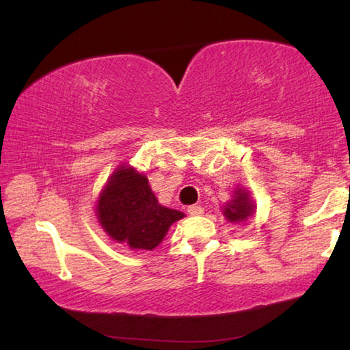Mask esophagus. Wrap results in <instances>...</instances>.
I'll list each match as a JSON object with an SVG mask.
<instances>
[{"instance_id":"obj_1","label":"esophagus","mask_w":350,"mask_h":350,"mask_svg":"<svg viewBox=\"0 0 350 350\" xmlns=\"http://www.w3.org/2000/svg\"><path fill=\"white\" fill-rule=\"evenodd\" d=\"M188 215L189 216H202L204 208L199 205H191V206H188Z\"/></svg>"}]
</instances>
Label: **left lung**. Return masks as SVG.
Segmentation results:
<instances>
[{"mask_svg": "<svg viewBox=\"0 0 350 350\" xmlns=\"http://www.w3.org/2000/svg\"><path fill=\"white\" fill-rule=\"evenodd\" d=\"M256 213V204L252 199V193L244 187H236L232 199L222 206V215L228 222L244 225Z\"/></svg>", "mask_w": 350, "mask_h": 350, "instance_id": "obj_1", "label": "left lung"}]
</instances>
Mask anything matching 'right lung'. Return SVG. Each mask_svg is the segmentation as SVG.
Masks as SVG:
<instances>
[{
	"label": "right lung",
	"mask_w": 350,
	"mask_h": 350,
	"mask_svg": "<svg viewBox=\"0 0 350 350\" xmlns=\"http://www.w3.org/2000/svg\"><path fill=\"white\" fill-rule=\"evenodd\" d=\"M96 216L103 232L131 250H154L182 211L159 204L148 177L131 165H118L96 200Z\"/></svg>",
	"instance_id": "right-lung-1"
}]
</instances>
